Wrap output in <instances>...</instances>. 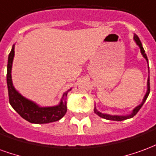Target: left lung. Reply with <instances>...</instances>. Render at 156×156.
I'll use <instances>...</instances> for the list:
<instances>
[{"label": "left lung", "instance_id": "left-lung-1", "mask_svg": "<svg viewBox=\"0 0 156 156\" xmlns=\"http://www.w3.org/2000/svg\"><path fill=\"white\" fill-rule=\"evenodd\" d=\"M134 40L136 42V44L140 47V51H141V54L143 55V57L145 58V60L147 61L148 62V58H147V56L145 54V52H144V48H143V46H142V43H141L140 40L139 38V37L137 35H135L134 34ZM149 66V65H148ZM150 73V72H149ZM150 77L148 78V81H147V91H146V94L144 95V98H143V101L141 103L140 105H138L137 107H135V108L133 109V111L131 113L130 115H125V116H120V115H107V114H103L101 112H99L97 110V108L94 107V113L96 115H98L99 117L103 118V119H108V120H114V121H122V120H125V119H130V118H133L134 115L137 114L139 110L140 109L141 107L143 106L144 105V103L145 102V100L147 99L148 96H149V94H150Z\"/></svg>", "mask_w": 156, "mask_h": 156}]
</instances>
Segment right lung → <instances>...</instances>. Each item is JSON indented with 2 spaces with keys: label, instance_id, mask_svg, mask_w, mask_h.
<instances>
[{
  "label": "right lung",
  "instance_id": "right-lung-1",
  "mask_svg": "<svg viewBox=\"0 0 156 156\" xmlns=\"http://www.w3.org/2000/svg\"><path fill=\"white\" fill-rule=\"evenodd\" d=\"M15 55V45L12 46L7 62L6 82L8 88L9 102L10 105L24 119L32 124H48L61 119L67 112V95L68 91L65 92L61 102L58 105L52 107H40L34 102L24 98L16 90L12 79V62Z\"/></svg>",
  "mask_w": 156,
  "mask_h": 156
}]
</instances>
